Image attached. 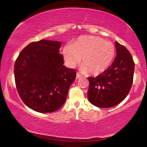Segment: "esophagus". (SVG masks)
Returning a JSON list of instances; mask_svg holds the SVG:
<instances>
[{"label":"esophagus","mask_w":147,"mask_h":147,"mask_svg":"<svg viewBox=\"0 0 147 147\" xmlns=\"http://www.w3.org/2000/svg\"><path fill=\"white\" fill-rule=\"evenodd\" d=\"M81 77H82L81 74L80 73H79V72H78V73H77V74H76V78L78 79V78H81Z\"/></svg>","instance_id":"obj_1"}]
</instances>
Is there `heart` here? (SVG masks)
I'll return each instance as SVG.
<instances>
[{
	"label": "heart",
	"mask_w": 147,
	"mask_h": 147,
	"mask_svg": "<svg viewBox=\"0 0 147 147\" xmlns=\"http://www.w3.org/2000/svg\"><path fill=\"white\" fill-rule=\"evenodd\" d=\"M63 55L66 65L74 68L81 62L82 69L92 76H98L109 68L115 55L111 42L97 36H82L71 45H66Z\"/></svg>",
	"instance_id": "b5f03b06"
}]
</instances>
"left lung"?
<instances>
[{
    "instance_id": "1",
    "label": "left lung",
    "mask_w": 147,
    "mask_h": 147,
    "mask_svg": "<svg viewBox=\"0 0 147 147\" xmlns=\"http://www.w3.org/2000/svg\"><path fill=\"white\" fill-rule=\"evenodd\" d=\"M116 57L106 71L96 78L88 77V98L94 106L110 108L120 103L130 90L134 62L126 47L115 42Z\"/></svg>"
}]
</instances>
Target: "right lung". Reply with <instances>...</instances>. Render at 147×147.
Here are the masks:
<instances>
[{
  "label": "right lung",
  "instance_id": "right-lung-1",
  "mask_svg": "<svg viewBox=\"0 0 147 147\" xmlns=\"http://www.w3.org/2000/svg\"><path fill=\"white\" fill-rule=\"evenodd\" d=\"M61 42L40 40L20 51L14 66L15 81L20 99L40 113L57 111L66 101L76 71L64 66L59 53Z\"/></svg>",
  "mask_w": 147,
  "mask_h": 147
}]
</instances>
